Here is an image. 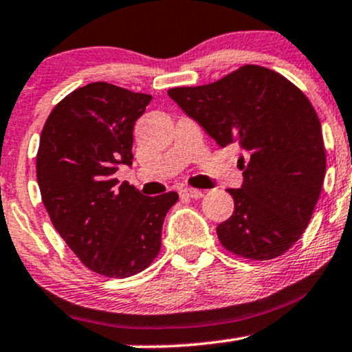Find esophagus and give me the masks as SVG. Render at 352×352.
<instances>
[{"label": "esophagus", "instance_id": "esophagus-1", "mask_svg": "<svg viewBox=\"0 0 352 352\" xmlns=\"http://www.w3.org/2000/svg\"><path fill=\"white\" fill-rule=\"evenodd\" d=\"M181 198H192V199H198L203 196V191L195 190V188H184V190L179 191Z\"/></svg>", "mask_w": 352, "mask_h": 352}]
</instances>
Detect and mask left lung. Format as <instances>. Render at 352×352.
Masks as SVG:
<instances>
[{
    "mask_svg": "<svg viewBox=\"0 0 352 352\" xmlns=\"http://www.w3.org/2000/svg\"><path fill=\"white\" fill-rule=\"evenodd\" d=\"M169 97L221 147L240 144L235 211L217 226L221 245L247 260L289 250L311 221L326 176V147L316 109L277 72L243 65L220 80L175 87Z\"/></svg>",
    "mask_w": 352,
    "mask_h": 352,
    "instance_id": "left-lung-1",
    "label": "left lung"
}]
</instances>
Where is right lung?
<instances>
[{
	"instance_id": "add662e5",
	"label": "right lung",
	"mask_w": 352,
	"mask_h": 352,
	"mask_svg": "<svg viewBox=\"0 0 352 352\" xmlns=\"http://www.w3.org/2000/svg\"><path fill=\"white\" fill-rule=\"evenodd\" d=\"M151 99L94 82L60 100L40 135L41 201L70 250L104 277H131L154 262L162 221L179 198L142 196L114 177L120 164H132V131Z\"/></svg>"
}]
</instances>
